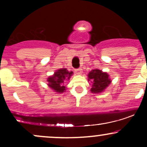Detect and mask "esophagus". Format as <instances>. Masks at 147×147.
<instances>
[{
    "mask_svg": "<svg viewBox=\"0 0 147 147\" xmlns=\"http://www.w3.org/2000/svg\"><path fill=\"white\" fill-rule=\"evenodd\" d=\"M75 72L77 74V75H82V69L81 68H77L75 70Z\"/></svg>",
    "mask_w": 147,
    "mask_h": 147,
    "instance_id": "obj_1",
    "label": "esophagus"
}]
</instances>
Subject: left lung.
Masks as SVG:
<instances>
[{"mask_svg": "<svg viewBox=\"0 0 147 147\" xmlns=\"http://www.w3.org/2000/svg\"><path fill=\"white\" fill-rule=\"evenodd\" d=\"M88 76L89 78L88 80L90 79L91 83L92 84L91 92L94 93L102 92L111 82L109 78V75L98 69L92 70Z\"/></svg>", "mask_w": 147, "mask_h": 147, "instance_id": "8db88e82", "label": "left lung"}]
</instances>
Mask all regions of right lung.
I'll use <instances>...</instances> for the list:
<instances>
[{"label":"right lung","instance_id":"add662e5","mask_svg":"<svg viewBox=\"0 0 147 147\" xmlns=\"http://www.w3.org/2000/svg\"><path fill=\"white\" fill-rule=\"evenodd\" d=\"M72 72H68L66 68L59 69L55 72V75L48 79V86L57 92H63L65 90L64 85L65 79H69Z\"/></svg>","mask_w":147,"mask_h":147}]
</instances>
